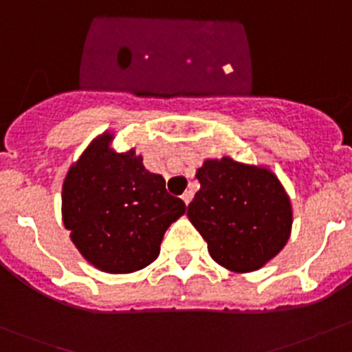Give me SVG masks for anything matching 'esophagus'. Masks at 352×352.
<instances>
[{"label": "esophagus", "instance_id": "34e87169", "mask_svg": "<svg viewBox=\"0 0 352 352\" xmlns=\"http://www.w3.org/2000/svg\"><path fill=\"white\" fill-rule=\"evenodd\" d=\"M182 201L186 202V206H189V202L192 201V192H190V190H189V192L184 194V196H182Z\"/></svg>", "mask_w": 352, "mask_h": 352}]
</instances>
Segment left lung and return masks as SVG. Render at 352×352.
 I'll return each mask as SVG.
<instances>
[{
	"label": "left lung",
	"mask_w": 352,
	"mask_h": 352,
	"mask_svg": "<svg viewBox=\"0 0 352 352\" xmlns=\"http://www.w3.org/2000/svg\"><path fill=\"white\" fill-rule=\"evenodd\" d=\"M201 189L187 208L211 257L233 272H250L279 254L293 212L278 177L235 160H206L196 173Z\"/></svg>",
	"instance_id": "obj_1"
}]
</instances>
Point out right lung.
I'll return each mask as SVG.
<instances>
[{"label": "right lung", "instance_id": "add662e5", "mask_svg": "<svg viewBox=\"0 0 352 352\" xmlns=\"http://www.w3.org/2000/svg\"><path fill=\"white\" fill-rule=\"evenodd\" d=\"M98 136L67 172L63 221L80 254L104 272L126 274L158 257L166 228L186 212L166 192L165 179L148 172L136 151L110 150Z\"/></svg>", "mask_w": 352, "mask_h": 352}]
</instances>
